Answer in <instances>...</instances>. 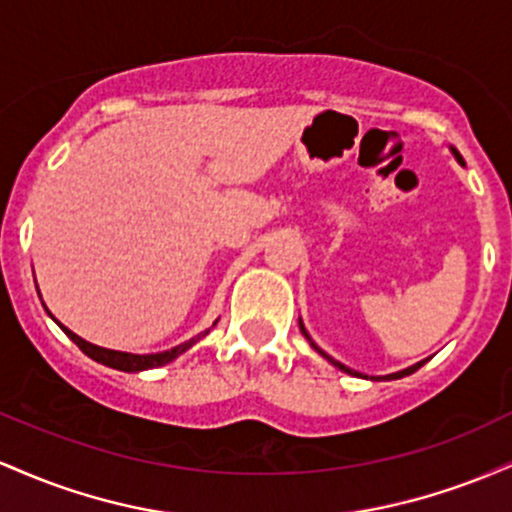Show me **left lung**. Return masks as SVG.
Wrapping results in <instances>:
<instances>
[{"label": "left lung", "instance_id": "1", "mask_svg": "<svg viewBox=\"0 0 512 512\" xmlns=\"http://www.w3.org/2000/svg\"><path fill=\"white\" fill-rule=\"evenodd\" d=\"M452 154H455V158H457V161H460V163H462V166H464L462 156H460V154H457V151H455V149H452ZM301 332L305 334V339H308V342H310V346H313V349L317 351V354H322V356H325V358H327V361H330L334 368L344 370V373H349V375H361V373H356V370H351L349 366H344V363L334 361V358H332V356H327V354H325V351H322V349H320V346H317V344L313 342V339H310V334H308V332H305L303 322H301ZM426 361H428V358H426ZM426 361H419V363H414V366H409V368H404V370H397V373H390V375H385V378H370V380H397V378H404V375H411V373H414V370H419L421 366H424V363H426ZM363 378H366V375H363Z\"/></svg>", "mask_w": 512, "mask_h": 512}]
</instances>
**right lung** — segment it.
<instances>
[{
  "instance_id": "right-lung-1",
  "label": "right lung",
  "mask_w": 512,
  "mask_h": 512,
  "mask_svg": "<svg viewBox=\"0 0 512 512\" xmlns=\"http://www.w3.org/2000/svg\"><path fill=\"white\" fill-rule=\"evenodd\" d=\"M52 320H55V317H52ZM55 322H57V320H55ZM57 325L62 327V332L67 334V337L72 339V342H74L76 346H79V349L84 351V354H86L88 358H93V361L103 363V366H108V368L125 370V373H139V370H149V368L166 366V363L173 361V358H178L180 354H185V351L190 349L192 344H197L199 339H202L204 334H207V332L197 334V337L190 339V342L178 344V346H175V349H170V351H161V354H127V351L103 349V346H96V344L86 342V339H81L79 334H74L72 330H67V327L62 325V322H57ZM214 325H216V322H214Z\"/></svg>"
}]
</instances>
